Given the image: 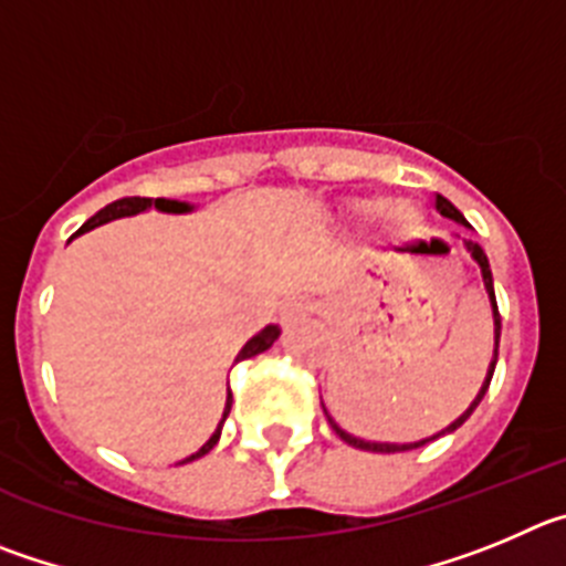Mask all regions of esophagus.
Instances as JSON below:
<instances>
[{
    "label": "esophagus",
    "mask_w": 566,
    "mask_h": 566,
    "mask_svg": "<svg viewBox=\"0 0 566 566\" xmlns=\"http://www.w3.org/2000/svg\"><path fill=\"white\" fill-rule=\"evenodd\" d=\"M307 302L304 298H290V302L282 304V321H298L302 315H307Z\"/></svg>",
    "instance_id": "obj_1"
}]
</instances>
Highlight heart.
<instances>
[{"mask_svg": "<svg viewBox=\"0 0 566 566\" xmlns=\"http://www.w3.org/2000/svg\"><path fill=\"white\" fill-rule=\"evenodd\" d=\"M380 213H386V202H380V200H364L355 206V217L364 222L378 220ZM391 220H395L397 228H403L406 231V228L411 226V211H406V208H395V211H391Z\"/></svg>", "mask_w": 566, "mask_h": 566, "instance_id": "obj_1", "label": "heart"}]
</instances>
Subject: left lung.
Returning a JSON list of instances; mask_svg holds the SVG:
<instances>
[{
  "instance_id": "left-lung-1",
  "label": "left lung",
  "mask_w": 566,
  "mask_h": 566,
  "mask_svg": "<svg viewBox=\"0 0 566 566\" xmlns=\"http://www.w3.org/2000/svg\"><path fill=\"white\" fill-rule=\"evenodd\" d=\"M434 206H437V211L442 213V217H448V220L460 222V226H468V222H465V217H462V213L457 211V208L451 206V202L446 200V197H440V195H437V197H434ZM465 248H468V253H471V256L476 259V264H480V268H482V279H485L488 298H491V307H493V333H496V346H493V360H491V366H488V378H485V384H482L480 395L473 397V403L468 406V409L462 411V415L457 417V420L451 422V426H448V429H442L440 434L429 437V440H420V442H403V446H397V442H366V440H358V437L346 434L344 429H338V426H335V420H333V417L327 415L329 426H333V431H335V434H338L340 440H344V442H349V446L360 448V451H375V454H397V451H411V448H420V446H426V442L437 440V437L448 434V431H457V429H460L462 422H465L468 417L473 415V409H476V406L482 403V397H485L488 386H491L493 369H496V358H499V335H502V315H499V307H496V293H493V273H491V264H488V256H485V251H482V248L476 245V242H465Z\"/></svg>"
}]
</instances>
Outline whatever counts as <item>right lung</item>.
I'll use <instances>...</instances> for the list:
<instances>
[{"mask_svg":"<svg viewBox=\"0 0 566 566\" xmlns=\"http://www.w3.org/2000/svg\"><path fill=\"white\" fill-rule=\"evenodd\" d=\"M146 208H157V211H166V213H186V211H191V206H188V202H177V200H163V197H157V200H151V197H124V200H115V202H109V206H106V208H101V211L95 213V217H90V220H86L84 226L78 228V233H84V231H93V228L104 226V222H109V220H118V217H132V213H140V211H146ZM279 333H282V329H279L276 324H271V327H264L262 333H259V335H253V338L248 340L245 346H242V353L237 355V360L253 358V355L264 353V349H271V346H273V340L279 338ZM231 403H233V395H231V389H228L226 411H222V420H220V426H217V431H213V434H211V440H208L206 446H202L200 451H197V454L186 457V460H182V462H191V460H197V457L208 454V451H211V448L217 446V440H220V434H222V422H226V417L231 415Z\"/></svg>","mask_w":566,"mask_h":566,"instance_id":"1","label":"right lung"}]
</instances>
